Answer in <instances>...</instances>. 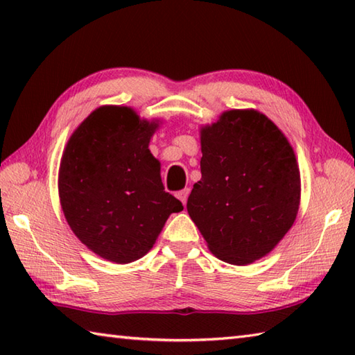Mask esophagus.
Wrapping results in <instances>:
<instances>
[{
	"instance_id": "34e87169",
	"label": "esophagus",
	"mask_w": 355,
	"mask_h": 355,
	"mask_svg": "<svg viewBox=\"0 0 355 355\" xmlns=\"http://www.w3.org/2000/svg\"><path fill=\"white\" fill-rule=\"evenodd\" d=\"M189 193H191V189H183V191H178L177 192V198L183 202V205H186V201H187V197H189Z\"/></svg>"
}]
</instances>
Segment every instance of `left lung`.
<instances>
[{
    "label": "left lung",
    "instance_id": "obj_1",
    "mask_svg": "<svg viewBox=\"0 0 355 355\" xmlns=\"http://www.w3.org/2000/svg\"><path fill=\"white\" fill-rule=\"evenodd\" d=\"M201 180L187 212L209 250L233 266L268 254L296 220L300 172L282 131L254 110L201 128Z\"/></svg>",
    "mask_w": 355,
    "mask_h": 355
}]
</instances>
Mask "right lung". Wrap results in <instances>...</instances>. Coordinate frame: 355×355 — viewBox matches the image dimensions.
<instances>
[{
	"label": "right lung",
	"mask_w": 355,
	"mask_h": 355,
	"mask_svg": "<svg viewBox=\"0 0 355 355\" xmlns=\"http://www.w3.org/2000/svg\"><path fill=\"white\" fill-rule=\"evenodd\" d=\"M158 123L128 107L94 110L64 149L59 198L82 244L117 263L140 259L182 201L164 191L149 140Z\"/></svg>",
	"instance_id": "1"
}]
</instances>
